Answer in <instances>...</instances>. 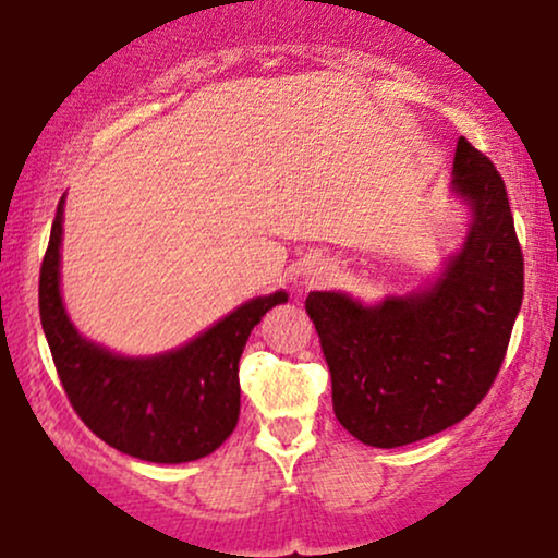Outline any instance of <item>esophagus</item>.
Instances as JSON below:
<instances>
[{"label":"esophagus","mask_w":558,"mask_h":558,"mask_svg":"<svg viewBox=\"0 0 558 558\" xmlns=\"http://www.w3.org/2000/svg\"><path fill=\"white\" fill-rule=\"evenodd\" d=\"M336 278V267L330 262H315L306 267V286H328Z\"/></svg>","instance_id":"obj_1"}]
</instances>
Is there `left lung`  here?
<instances>
[{
    "label": "left lung",
    "mask_w": 558,
    "mask_h": 558,
    "mask_svg": "<svg viewBox=\"0 0 558 558\" xmlns=\"http://www.w3.org/2000/svg\"><path fill=\"white\" fill-rule=\"evenodd\" d=\"M453 194L470 204L472 226L433 288L375 306L336 291L306 296L330 367L332 412L367 446L417 444L462 422L509 349L524 293L522 246L504 178L464 136Z\"/></svg>",
    "instance_id": "left-lung-1"
}]
</instances>
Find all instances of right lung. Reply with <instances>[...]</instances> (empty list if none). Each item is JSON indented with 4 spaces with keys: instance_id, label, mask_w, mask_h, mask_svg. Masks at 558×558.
<instances>
[{
    "instance_id": "1",
    "label": "right lung",
    "mask_w": 558,
    "mask_h": 558,
    "mask_svg": "<svg viewBox=\"0 0 558 558\" xmlns=\"http://www.w3.org/2000/svg\"><path fill=\"white\" fill-rule=\"evenodd\" d=\"M65 198L57 204L38 278V312L49 351L75 414L96 438L128 457L181 464L226 444L241 412L239 360L254 325L283 291L246 301L226 319L170 354L125 360L78 336L60 296Z\"/></svg>"
}]
</instances>
